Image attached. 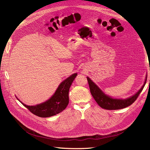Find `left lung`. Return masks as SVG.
I'll return each instance as SVG.
<instances>
[{
  "mask_svg": "<svg viewBox=\"0 0 150 150\" xmlns=\"http://www.w3.org/2000/svg\"><path fill=\"white\" fill-rule=\"evenodd\" d=\"M87 79L89 85L91 93L99 106L106 110H119L131 105L136 100L146 82L147 75H146L144 82L141 89L136 94L125 99L113 98L106 94L89 76H87Z\"/></svg>",
  "mask_w": 150,
  "mask_h": 150,
  "instance_id": "8db88e82",
  "label": "left lung"
}]
</instances>
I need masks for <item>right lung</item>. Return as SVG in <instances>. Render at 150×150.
<instances>
[{
  "instance_id": "add662e5",
  "label": "right lung",
  "mask_w": 150,
  "mask_h": 150,
  "mask_svg": "<svg viewBox=\"0 0 150 150\" xmlns=\"http://www.w3.org/2000/svg\"><path fill=\"white\" fill-rule=\"evenodd\" d=\"M77 74H72L61 82L52 96L47 101L35 106L24 104L18 98V101L34 115L40 117H50L59 113L67 108L69 103V90Z\"/></svg>"
}]
</instances>
